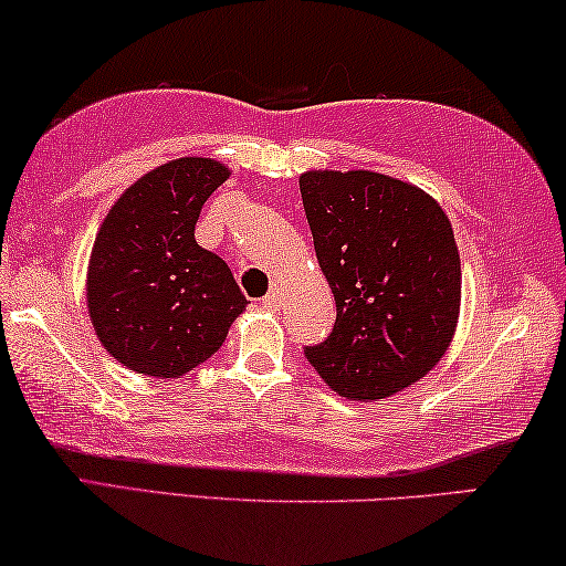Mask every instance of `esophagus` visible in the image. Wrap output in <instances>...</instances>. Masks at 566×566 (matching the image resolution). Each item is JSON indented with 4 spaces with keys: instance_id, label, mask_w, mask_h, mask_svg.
Masks as SVG:
<instances>
[{
    "instance_id": "obj_1",
    "label": "esophagus",
    "mask_w": 566,
    "mask_h": 566,
    "mask_svg": "<svg viewBox=\"0 0 566 566\" xmlns=\"http://www.w3.org/2000/svg\"><path fill=\"white\" fill-rule=\"evenodd\" d=\"M262 306L270 308V312H277L281 308V289H273L268 293L265 298H262Z\"/></svg>"
}]
</instances>
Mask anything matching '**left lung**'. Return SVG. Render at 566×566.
Returning a JSON list of instances; mask_svg holds the SVG:
<instances>
[{
    "mask_svg": "<svg viewBox=\"0 0 566 566\" xmlns=\"http://www.w3.org/2000/svg\"><path fill=\"white\" fill-rule=\"evenodd\" d=\"M298 188L337 304L306 360L339 397H391L438 366L459 324L451 221L424 190L370 169H308Z\"/></svg>",
    "mask_w": 566,
    "mask_h": 566,
    "instance_id": "1",
    "label": "left lung"
}]
</instances>
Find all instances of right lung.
<instances>
[{"mask_svg":"<svg viewBox=\"0 0 566 566\" xmlns=\"http://www.w3.org/2000/svg\"><path fill=\"white\" fill-rule=\"evenodd\" d=\"M229 175L216 159H172L138 177L99 223L87 312L105 350L136 374L185 376L244 312L227 262L196 242L200 208Z\"/></svg>","mask_w":566,"mask_h":566,"instance_id":"add662e5","label":"right lung"}]
</instances>
